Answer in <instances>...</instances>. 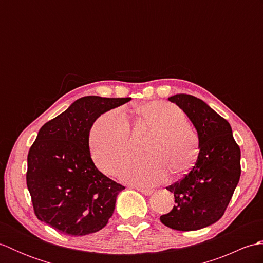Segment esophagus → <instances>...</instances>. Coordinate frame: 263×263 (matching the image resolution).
Listing matches in <instances>:
<instances>
[{"label":"esophagus","instance_id":"esophagus-1","mask_svg":"<svg viewBox=\"0 0 263 263\" xmlns=\"http://www.w3.org/2000/svg\"><path fill=\"white\" fill-rule=\"evenodd\" d=\"M132 187H135L136 190H138L139 192H141L142 194H144V195H150V194H153V190H149V189H143V187H140V186H132Z\"/></svg>","mask_w":263,"mask_h":263}]
</instances>
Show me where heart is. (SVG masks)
<instances>
[{
    "label": "heart",
    "mask_w": 263,
    "mask_h": 263,
    "mask_svg": "<svg viewBox=\"0 0 263 263\" xmlns=\"http://www.w3.org/2000/svg\"><path fill=\"white\" fill-rule=\"evenodd\" d=\"M137 113L152 131L144 146L147 156L132 159L120 172L122 181L150 186L163 182L167 170L181 174L192 166L199 152L195 132L176 105L149 102ZM91 157L100 170L115 174L131 153L130 126L121 108L111 109L93 123L89 135Z\"/></svg>",
    "instance_id": "obj_1"
}]
</instances>
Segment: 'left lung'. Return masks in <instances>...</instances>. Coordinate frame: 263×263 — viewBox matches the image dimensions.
Returning a JSON list of instances; mask_svg holds the SVG:
<instances>
[{
	"instance_id": "8db88e82",
	"label": "left lung",
	"mask_w": 263,
	"mask_h": 263,
	"mask_svg": "<svg viewBox=\"0 0 263 263\" xmlns=\"http://www.w3.org/2000/svg\"><path fill=\"white\" fill-rule=\"evenodd\" d=\"M168 100L192 122L200 152L191 171L166 187L174 193L175 205L160 220L176 231H197L215 224L224 215L241 176V150L230 123L203 100L186 93L174 95Z\"/></svg>"
}]
</instances>
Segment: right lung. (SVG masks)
<instances>
[{"label": "right lung", "mask_w": 263, "mask_h": 263, "mask_svg": "<svg viewBox=\"0 0 263 263\" xmlns=\"http://www.w3.org/2000/svg\"><path fill=\"white\" fill-rule=\"evenodd\" d=\"M130 100L82 97L41 127L27 158V186L39 220L70 236L107 225L125 187L95 166L89 133L100 115Z\"/></svg>", "instance_id": "right-lung-1"}]
</instances>
